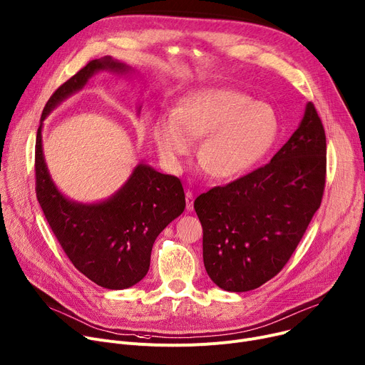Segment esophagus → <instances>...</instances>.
I'll list each match as a JSON object with an SVG mask.
<instances>
[{"mask_svg":"<svg viewBox=\"0 0 365 365\" xmlns=\"http://www.w3.org/2000/svg\"><path fill=\"white\" fill-rule=\"evenodd\" d=\"M185 202H187V210L191 212L192 209H195V195H192V191H187L185 192Z\"/></svg>","mask_w":365,"mask_h":365,"instance_id":"34e87169","label":"esophagus"}]
</instances>
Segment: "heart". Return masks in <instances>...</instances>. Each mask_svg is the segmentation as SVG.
<instances>
[{
    "instance_id": "heart-1",
    "label": "heart",
    "mask_w": 365,
    "mask_h": 365,
    "mask_svg": "<svg viewBox=\"0 0 365 365\" xmlns=\"http://www.w3.org/2000/svg\"><path fill=\"white\" fill-rule=\"evenodd\" d=\"M160 158L180 168L200 141L199 160L218 180L245 175L274 147L280 134L277 112L267 103L230 88H206L182 97L173 119L152 128Z\"/></svg>"
}]
</instances>
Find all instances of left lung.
Segmentation results:
<instances>
[{
  "mask_svg": "<svg viewBox=\"0 0 365 365\" xmlns=\"http://www.w3.org/2000/svg\"><path fill=\"white\" fill-rule=\"evenodd\" d=\"M327 144L315 106L269 163L195 200L203 227V262L227 292L258 289L283 269L318 210Z\"/></svg>",
  "mask_w": 365,
  "mask_h": 365,
  "instance_id": "8db88e82",
  "label": "left lung"
}]
</instances>
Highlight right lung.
Masks as SVG:
<instances>
[{
  "label": "right lung",
  "mask_w": 365,
  "mask_h": 365,
  "mask_svg": "<svg viewBox=\"0 0 365 365\" xmlns=\"http://www.w3.org/2000/svg\"><path fill=\"white\" fill-rule=\"evenodd\" d=\"M100 71L130 72L106 56L91 60L53 93L41 116L35 144V190L47 222L78 271L96 284L120 290L137 284L150 267V255L162 230L185 207L180 178L140 163L115 195L83 205L64 197L54 185L42 153V120Z\"/></svg>",
  "instance_id": "right-lung-1"
}]
</instances>
